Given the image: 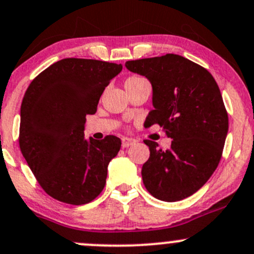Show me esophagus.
Here are the masks:
<instances>
[{
    "mask_svg": "<svg viewBox=\"0 0 254 254\" xmlns=\"http://www.w3.org/2000/svg\"><path fill=\"white\" fill-rule=\"evenodd\" d=\"M134 143H136V140H134V138H130V137H123L122 138V146L124 148L129 147V146L134 145Z\"/></svg>",
    "mask_w": 254,
    "mask_h": 254,
    "instance_id": "obj_1",
    "label": "esophagus"
}]
</instances>
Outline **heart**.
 I'll return each instance as SVG.
<instances>
[{"instance_id": "1", "label": "heart", "mask_w": 254, "mask_h": 254, "mask_svg": "<svg viewBox=\"0 0 254 254\" xmlns=\"http://www.w3.org/2000/svg\"><path fill=\"white\" fill-rule=\"evenodd\" d=\"M141 80H143L142 78H140V76H130V78L127 79V81H125V85H130V84H135V82H138L141 81Z\"/></svg>"}]
</instances>
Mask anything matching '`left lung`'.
<instances>
[{
	"label": "left lung",
	"mask_w": 254,
	"mask_h": 254,
	"mask_svg": "<svg viewBox=\"0 0 254 254\" xmlns=\"http://www.w3.org/2000/svg\"><path fill=\"white\" fill-rule=\"evenodd\" d=\"M125 66L152 85L146 127L161 125L173 138L167 151L145 140L149 158L141 170L143 185L161 201L186 198L207 183L223 153L229 118L218 84L203 66L173 53Z\"/></svg>",
	"instance_id": "left-lung-1"
}]
</instances>
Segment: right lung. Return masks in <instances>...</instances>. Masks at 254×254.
I'll list each match as a JSON object with an SVG mask.
<instances>
[{
	"label": "right lung",
	"mask_w": 254,
	"mask_h": 254,
	"mask_svg": "<svg viewBox=\"0 0 254 254\" xmlns=\"http://www.w3.org/2000/svg\"><path fill=\"white\" fill-rule=\"evenodd\" d=\"M122 64L65 58L31 81L20 107L19 146L47 194L68 204H86L106 185L108 164L122 141L85 138L87 114H95L105 87Z\"/></svg>",
	"instance_id": "1"
}]
</instances>
